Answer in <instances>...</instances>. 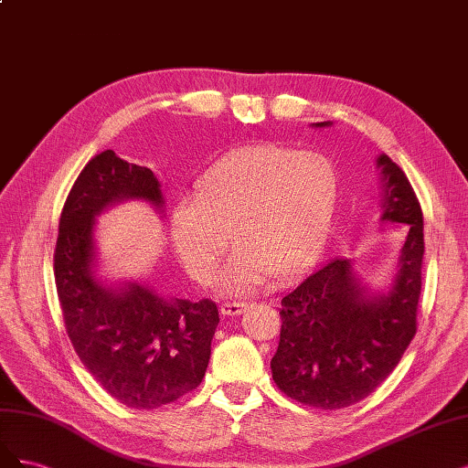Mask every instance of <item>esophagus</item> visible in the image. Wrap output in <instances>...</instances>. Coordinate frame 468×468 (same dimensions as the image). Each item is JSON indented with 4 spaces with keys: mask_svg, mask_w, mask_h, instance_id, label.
<instances>
[{
    "mask_svg": "<svg viewBox=\"0 0 468 468\" xmlns=\"http://www.w3.org/2000/svg\"><path fill=\"white\" fill-rule=\"evenodd\" d=\"M245 309H247L245 301H223V303L219 305V311H221V314H225V316L240 314Z\"/></svg>",
    "mask_w": 468,
    "mask_h": 468,
    "instance_id": "esophagus-1",
    "label": "esophagus"
}]
</instances>
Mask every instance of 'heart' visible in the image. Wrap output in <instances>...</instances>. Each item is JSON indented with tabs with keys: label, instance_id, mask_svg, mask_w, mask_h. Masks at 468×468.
<instances>
[{
	"label": "heart",
	"instance_id": "obj_1",
	"mask_svg": "<svg viewBox=\"0 0 468 468\" xmlns=\"http://www.w3.org/2000/svg\"><path fill=\"white\" fill-rule=\"evenodd\" d=\"M340 173L323 154L261 144L231 152L196 180L190 204H178L171 239L186 272L216 276L221 256L237 249L218 280L223 292L247 293L270 276L293 278L330 235Z\"/></svg>",
	"mask_w": 468,
	"mask_h": 468
}]
</instances>
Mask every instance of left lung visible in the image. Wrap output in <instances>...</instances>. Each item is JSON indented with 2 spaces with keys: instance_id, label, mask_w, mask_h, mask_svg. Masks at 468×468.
Here are the masks:
<instances>
[{
  "instance_id": "1",
  "label": "left lung",
  "mask_w": 468,
  "mask_h": 468,
  "mask_svg": "<svg viewBox=\"0 0 468 468\" xmlns=\"http://www.w3.org/2000/svg\"><path fill=\"white\" fill-rule=\"evenodd\" d=\"M377 167L385 190L381 219L409 228L393 288L371 297L352 261L335 259L282 297L280 344L270 367L283 395L313 409H346L369 397L416 335L424 216L399 165L379 155Z\"/></svg>"
}]
</instances>
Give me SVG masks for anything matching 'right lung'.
I'll use <instances>...</instances> for the list:
<instances>
[{"mask_svg": "<svg viewBox=\"0 0 468 468\" xmlns=\"http://www.w3.org/2000/svg\"><path fill=\"white\" fill-rule=\"evenodd\" d=\"M122 200L163 207L157 176L107 149L75 180L59 216L54 278L81 364L118 402L154 410L204 379L219 323L214 301L167 299L142 283L104 288L93 276L95 218Z\"/></svg>", "mask_w": 468, "mask_h": 468, "instance_id": "add662e5", "label": "right lung"}]
</instances>
